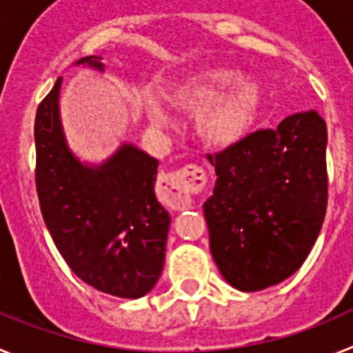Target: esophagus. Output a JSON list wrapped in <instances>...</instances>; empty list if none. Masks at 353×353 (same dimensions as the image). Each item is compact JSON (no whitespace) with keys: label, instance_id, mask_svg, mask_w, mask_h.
Instances as JSON below:
<instances>
[{"label":"esophagus","instance_id":"esophagus-1","mask_svg":"<svg viewBox=\"0 0 353 353\" xmlns=\"http://www.w3.org/2000/svg\"><path fill=\"white\" fill-rule=\"evenodd\" d=\"M205 171L196 164L159 174L157 196L171 210H187L192 205V194L201 192Z\"/></svg>","mask_w":353,"mask_h":353}]
</instances>
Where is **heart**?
<instances>
[{
	"label": "heart",
	"mask_w": 353,
	"mask_h": 353,
	"mask_svg": "<svg viewBox=\"0 0 353 353\" xmlns=\"http://www.w3.org/2000/svg\"><path fill=\"white\" fill-rule=\"evenodd\" d=\"M170 102L182 111H199V134L208 143L228 146L244 138L256 120L261 88L256 81L240 79L235 68L210 67L174 84ZM146 114L155 125L168 121L166 109L155 99L146 101Z\"/></svg>",
	"instance_id": "1"
}]
</instances>
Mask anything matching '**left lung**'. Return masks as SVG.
Returning a JSON list of instances; mask_svg holds the SVG:
<instances>
[{
  "label": "left lung",
  "instance_id": "left-lung-1",
  "mask_svg": "<svg viewBox=\"0 0 353 353\" xmlns=\"http://www.w3.org/2000/svg\"><path fill=\"white\" fill-rule=\"evenodd\" d=\"M325 150V121L305 111L207 155L217 174L203 205L210 251L233 288H269L304 263L327 210Z\"/></svg>",
  "mask_w": 353,
  "mask_h": 353
}]
</instances>
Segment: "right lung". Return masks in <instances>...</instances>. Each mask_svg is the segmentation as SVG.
Instances as JSON below:
<instances>
[{
  "label": "right lung",
  "mask_w": 353,
  "mask_h": 353,
  "mask_svg": "<svg viewBox=\"0 0 353 353\" xmlns=\"http://www.w3.org/2000/svg\"><path fill=\"white\" fill-rule=\"evenodd\" d=\"M101 56L76 65L104 70ZM61 77L35 117V183L56 249L86 285L114 297L139 299L164 267L171 217L155 198L159 161L123 145L102 166L81 164L61 130Z\"/></svg>",
  "instance_id": "right-lung-1"
}]
</instances>
